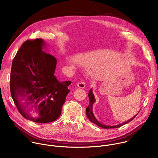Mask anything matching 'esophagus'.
Returning <instances> with one entry per match:
<instances>
[{
  "label": "esophagus",
  "mask_w": 158,
  "mask_h": 158,
  "mask_svg": "<svg viewBox=\"0 0 158 158\" xmlns=\"http://www.w3.org/2000/svg\"><path fill=\"white\" fill-rule=\"evenodd\" d=\"M77 87H78L81 88V89H84V88L85 87V86L84 82V81H79V82L77 83Z\"/></svg>",
  "instance_id": "34e87169"
}]
</instances>
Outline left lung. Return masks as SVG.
Segmentation results:
<instances>
[{
    "instance_id": "left-lung-1",
    "label": "left lung",
    "mask_w": 158,
    "mask_h": 158,
    "mask_svg": "<svg viewBox=\"0 0 158 158\" xmlns=\"http://www.w3.org/2000/svg\"><path fill=\"white\" fill-rule=\"evenodd\" d=\"M88 96H89V105L86 108V115H87V117L88 118V119H89V121L94 123L95 124H96L97 126L101 127H102V128H104V129H111V128H118V127H119L126 124H127V123L131 121L132 120L134 119V118L136 117L138 114L134 116L133 118H132L131 119H130L129 120L123 123H121L120 124H118V125H116V126H107V125H105V124H101V123H99L97 119L96 118V117L94 116V114H93V104L95 102L96 100H95V98H94V96L93 93V91H92V89H90L89 91V93H88Z\"/></svg>"
}]
</instances>
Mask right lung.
I'll return each mask as SVG.
<instances>
[{
	"label": "right lung",
	"instance_id": "obj_1",
	"mask_svg": "<svg viewBox=\"0 0 158 158\" xmlns=\"http://www.w3.org/2000/svg\"><path fill=\"white\" fill-rule=\"evenodd\" d=\"M42 39L23 43L13 59L10 89L20 114L37 123L56 121L70 90V81L60 82L54 75L57 60L43 51Z\"/></svg>",
	"mask_w": 158,
	"mask_h": 158
}]
</instances>
